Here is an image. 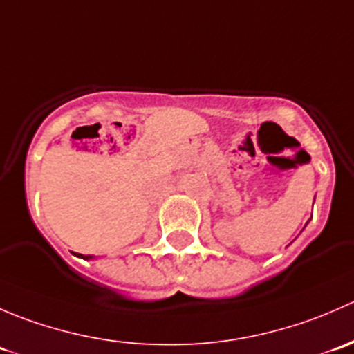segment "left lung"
Here are the masks:
<instances>
[{"mask_svg": "<svg viewBox=\"0 0 354 354\" xmlns=\"http://www.w3.org/2000/svg\"><path fill=\"white\" fill-rule=\"evenodd\" d=\"M310 157V156H308ZM313 202H315V198H313ZM306 224H308V223H306Z\"/></svg>", "mask_w": 354, "mask_h": 354, "instance_id": "obj_1", "label": "left lung"}]
</instances>
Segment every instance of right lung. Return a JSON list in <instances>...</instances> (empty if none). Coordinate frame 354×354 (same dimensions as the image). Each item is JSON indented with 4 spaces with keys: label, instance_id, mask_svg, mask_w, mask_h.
<instances>
[{
    "label": "right lung",
    "instance_id": "1",
    "mask_svg": "<svg viewBox=\"0 0 354 354\" xmlns=\"http://www.w3.org/2000/svg\"><path fill=\"white\" fill-rule=\"evenodd\" d=\"M73 255L75 257H80V259H84V260H92V259H94V257H92V255H82V253H73Z\"/></svg>",
    "mask_w": 354,
    "mask_h": 354
}]
</instances>
